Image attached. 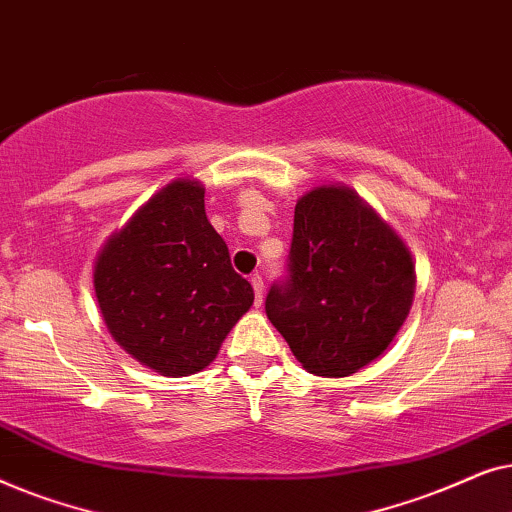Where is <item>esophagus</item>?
Returning <instances> with one entry per match:
<instances>
[{
	"instance_id": "1",
	"label": "esophagus",
	"mask_w": 512,
	"mask_h": 512,
	"mask_svg": "<svg viewBox=\"0 0 512 512\" xmlns=\"http://www.w3.org/2000/svg\"><path fill=\"white\" fill-rule=\"evenodd\" d=\"M251 286H254V296H256V307H261L263 305V293H265V289H263V277L261 275H251Z\"/></svg>"
}]
</instances>
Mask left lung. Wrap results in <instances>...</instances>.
Segmentation results:
<instances>
[{
	"label": "left lung",
	"instance_id": "obj_1",
	"mask_svg": "<svg viewBox=\"0 0 512 512\" xmlns=\"http://www.w3.org/2000/svg\"><path fill=\"white\" fill-rule=\"evenodd\" d=\"M415 282L410 249L354 188L314 186L296 202L289 279L265 314L307 373L349 377L401 331Z\"/></svg>",
	"mask_w": 512,
	"mask_h": 512
}]
</instances>
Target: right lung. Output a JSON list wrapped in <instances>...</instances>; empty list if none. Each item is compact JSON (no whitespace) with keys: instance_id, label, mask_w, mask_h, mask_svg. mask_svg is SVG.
<instances>
[{"instance_id":"1","label":"right lung","mask_w":512,"mask_h":512,"mask_svg":"<svg viewBox=\"0 0 512 512\" xmlns=\"http://www.w3.org/2000/svg\"><path fill=\"white\" fill-rule=\"evenodd\" d=\"M104 326L142 366L165 377L205 370L254 305L205 214V186L179 177L109 235L93 268Z\"/></svg>"}]
</instances>
